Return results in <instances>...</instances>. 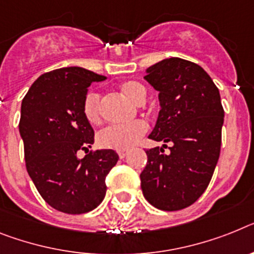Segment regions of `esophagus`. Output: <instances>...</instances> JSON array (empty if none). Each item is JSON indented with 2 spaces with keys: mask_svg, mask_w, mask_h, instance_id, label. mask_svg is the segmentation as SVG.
Returning a JSON list of instances; mask_svg holds the SVG:
<instances>
[{
  "mask_svg": "<svg viewBox=\"0 0 254 254\" xmlns=\"http://www.w3.org/2000/svg\"><path fill=\"white\" fill-rule=\"evenodd\" d=\"M117 153H119V157H120V159H124V157H125L127 155V151H119V152H117Z\"/></svg>",
  "mask_w": 254,
  "mask_h": 254,
  "instance_id": "34e87169",
  "label": "esophagus"
}]
</instances>
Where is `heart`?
<instances>
[{"label": "heart", "mask_w": 254, "mask_h": 254, "mask_svg": "<svg viewBox=\"0 0 254 254\" xmlns=\"http://www.w3.org/2000/svg\"><path fill=\"white\" fill-rule=\"evenodd\" d=\"M119 89L127 98L134 103L142 104L147 98V89L138 81L127 80L119 85ZM85 119L95 125L102 120V101L101 94L95 91L87 93L84 101ZM147 133V124L142 120L123 125H108L102 129L97 135V142L102 148L125 151L137 143Z\"/></svg>", "instance_id": "heart-1"}]
</instances>
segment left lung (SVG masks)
Listing matches in <instances>:
<instances>
[{
	"label": "left lung",
	"mask_w": 254,
	"mask_h": 254,
	"mask_svg": "<svg viewBox=\"0 0 254 254\" xmlns=\"http://www.w3.org/2000/svg\"><path fill=\"white\" fill-rule=\"evenodd\" d=\"M144 78L161 106L148 138L172 147L146 151L140 187L157 209H185L203 195L218 161L225 116L218 87L199 64L181 58L151 65Z\"/></svg>",
	"instance_id": "8db88e82"
}]
</instances>
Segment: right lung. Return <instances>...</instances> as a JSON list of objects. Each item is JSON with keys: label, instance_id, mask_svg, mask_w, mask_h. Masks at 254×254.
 <instances>
[{"label": "right lung", "instance_id": "obj_1", "mask_svg": "<svg viewBox=\"0 0 254 254\" xmlns=\"http://www.w3.org/2000/svg\"><path fill=\"white\" fill-rule=\"evenodd\" d=\"M104 76L81 67L59 68L32 84L22 102L19 131L25 167L42 199L59 212L82 214L106 195V177L116 165L114 150L89 152L94 130L85 119L87 87Z\"/></svg>", "mask_w": 254, "mask_h": 254}]
</instances>
